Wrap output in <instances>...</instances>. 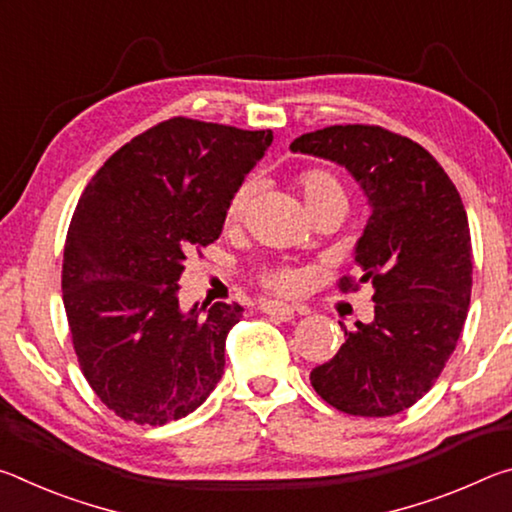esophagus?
<instances>
[{"label":"esophagus","instance_id":"34e87169","mask_svg":"<svg viewBox=\"0 0 512 512\" xmlns=\"http://www.w3.org/2000/svg\"><path fill=\"white\" fill-rule=\"evenodd\" d=\"M264 311V314H268V316H273L275 320H282V323H289V320L296 316V307H291V305H287V302H264L262 307H259Z\"/></svg>","mask_w":512,"mask_h":512}]
</instances>
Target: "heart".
<instances>
[{
  "mask_svg": "<svg viewBox=\"0 0 512 512\" xmlns=\"http://www.w3.org/2000/svg\"><path fill=\"white\" fill-rule=\"evenodd\" d=\"M296 185L300 189L302 201H305L307 212L323 205H348L343 183L327 169H305L296 178ZM255 189V178H246L244 183L235 189V194H232L228 203V221H239L241 216L248 212L250 203H253ZM262 282L273 291L293 293L300 287V275L296 271H291V268H271V271H266L262 275Z\"/></svg>",
  "mask_w": 512,
  "mask_h": 512,
  "instance_id": "1",
  "label": "heart"
}]
</instances>
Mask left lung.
<instances>
[{
  "label": "left lung",
  "mask_w": 512,
  "mask_h": 512,
  "mask_svg": "<svg viewBox=\"0 0 512 512\" xmlns=\"http://www.w3.org/2000/svg\"><path fill=\"white\" fill-rule=\"evenodd\" d=\"M293 153L332 160L368 196L370 219L354 248L359 280L372 284L375 318L345 329V343L311 370L334 409L384 418L429 391L463 332L472 293V239L461 196L418 142L381 126L348 124L300 135Z\"/></svg>",
  "instance_id": "1"
}]
</instances>
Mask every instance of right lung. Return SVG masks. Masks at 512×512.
Here are the masks:
<instances>
[{
  "label": "right lung",
  "instance_id": "right-lung-1",
  "mask_svg": "<svg viewBox=\"0 0 512 512\" xmlns=\"http://www.w3.org/2000/svg\"><path fill=\"white\" fill-rule=\"evenodd\" d=\"M271 131L173 117L112 153L76 205L63 302L85 379L115 415L160 427L196 411L223 375L241 309L180 311L194 250L219 239L228 203Z\"/></svg>",
  "mask_w": 512,
  "mask_h": 512
}]
</instances>
